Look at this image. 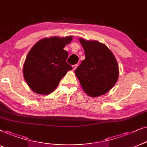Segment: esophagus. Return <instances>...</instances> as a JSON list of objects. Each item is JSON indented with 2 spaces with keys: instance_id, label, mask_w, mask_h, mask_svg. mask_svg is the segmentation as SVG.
Segmentation results:
<instances>
[{
  "instance_id": "1",
  "label": "esophagus",
  "mask_w": 147,
  "mask_h": 147,
  "mask_svg": "<svg viewBox=\"0 0 147 147\" xmlns=\"http://www.w3.org/2000/svg\"><path fill=\"white\" fill-rule=\"evenodd\" d=\"M77 66H78V64H75V65H73V66H72V68H73V70H75L76 68H77Z\"/></svg>"
}]
</instances>
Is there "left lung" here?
<instances>
[{
	"label": "left lung",
	"mask_w": 147,
	"mask_h": 147,
	"mask_svg": "<svg viewBox=\"0 0 147 147\" xmlns=\"http://www.w3.org/2000/svg\"><path fill=\"white\" fill-rule=\"evenodd\" d=\"M85 59L75 73L84 92L92 97L106 94L114 86L119 77L116 59L105 45L97 40L79 38Z\"/></svg>",
	"instance_id": "1"
}]
</instances>
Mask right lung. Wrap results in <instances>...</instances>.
<instances>
[{
	"label": "right lung",
	"instance_id": "add662e5",
	"mask_svg": "<svg viewBox=\"0 0 147 147\" xmlns=\"http://www.w3.org/2000/svg\"><path fill=\"white\" fill-rule=\"evenodd\" d=\"M72 36L51 37L37 42L28 53L23 73L30 89L36 94H49L54 91L68 70V53L64 49Z\"/></svg>",
	"mask_w": 147,
	"mask_h": 147
}]
</instances>
